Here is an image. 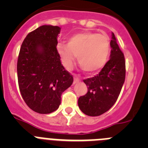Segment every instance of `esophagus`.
<instances>
[{"label":"esophagus","instance_id":"34e87169","mask_svg":"<svg viewBox=\"0 0 148 148\" xmlns=\"http://www.w3.org/2000/svg\"><path fill=\"white\" fill-rule=\"evenodd\" d=\"M79 81H80V78H78V77H75V78H74V81H73V84L78 83Z\"/></svg>","mask_w":148,"mask_h":148}]
</instances>
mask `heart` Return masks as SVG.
Wrapping results in <instances>:
<instances>
[{"label": "heart", "instance_id": "obj_1", "mask_svg": "<svg viewBox=\"0 0 148 148\" xmlns=\"http://www.w3.org/2000/svg\"><path fill=\"white\" fill-rule=\"evenodd\" d=\"M110 51V41L105 34L82 32L71 35L68 43L60 42L57 52L63 65L70 70L77 56L81 66L89 73H95L104 67Z\"/></svg>", "mask_w": 148, "mask_h": 148}]
</instances>
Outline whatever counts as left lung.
Returning a JSON list of instances; mask_svg holds the SVG:
<instances>
[{"instance_id": "1", "label": "left lung", "mask_w": 148, "mask_h": 148, "mask_svg": "<svg viewBox=\"0 0 148 148\" xmlns=\"http://www.w3.org/2000/svg\"><path fill=\"white\" fill-rule=\"evenodd\" d=\"M110 60L95 76L84 79L87 92L78 101L84 114L98 116L109 110L116 103L125 79V60L114 33L110 41Z\"/></svg>"}]
</instances>
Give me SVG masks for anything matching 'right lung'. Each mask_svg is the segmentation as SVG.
I'll use <instances>...</instances> for the list:
<instances>
[{
	"mask_svg": "<svg viewBox=\"0 0 148 148\" xmlns=\"http://www.w3.org/2000/svg\"><path fill=\"white\" fill-rule=\"evenodd\" d=\"M61 28L44 25L29 32L21 47L17 64L18 86L23 100L36 113L48 114L61 104L62 92L72 85L57 52Z\"/></svg>",
	"mask_w": 148,
	"mask_h": 148,
	"instance_id": "1",
	"label": "right lung"
}]
</instances>
